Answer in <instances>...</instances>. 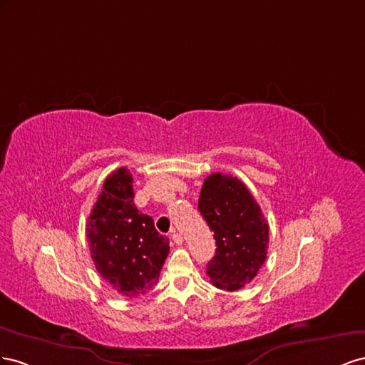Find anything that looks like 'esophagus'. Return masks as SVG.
<instances>
[{
  "instance_id": "1",
  "label": "esophagus",
  "mask_w": 365,
  "mask_h": 365,
  "mask_svg": "<svg viewBox=\"0 0 365 365\" xmlns=\"http://www.w3.org/2000/svg\"><path fill=\"white\" fill-rule=\"evenodd\" d=\"M171 238H173V242H174L175 245H182V243H183V235L179 234V232H174V234L171 235Z\"/></svg>"
}]
</instances>
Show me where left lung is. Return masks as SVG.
I'll return each instance as SVG.
<instances>
[{
    "label": "left lung",
    "instance_id": "obj_1",
    "mask_svg": "<svg viewBox=\"0 0 365 365\" xmlns=\"http://www.w3.org/2000/svg\"><path fill=\"white\" fill-rule=\"evenodd\" d=\"M199 211L214 232L215 255L206 266L211 283L237 290L251 283L267 255L269 225L246 185L222 173L206 177Z\"/></svg>",
    "mask_w": 365,
    "mask_h": 365
}]
</instances>
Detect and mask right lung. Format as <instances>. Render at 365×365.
Instances as JSON below:
<instances>
[{"label": "right lung", "mask_w": 365, "mask_h": 365, "mask_svg": "<svg viewBox=\"0 0 365 365\" xmlns=\"http://www.w3.org/2000/svg\"><path fill=\"white\" fill-rule=\"evenodd\" d=\"M86 232L96 270L118 294L133 298L158 283L170 240L134 205L127 168L113 171L103 182Z\"/></svg>", "instance_id": "right-lung-1"}]
</instances>
